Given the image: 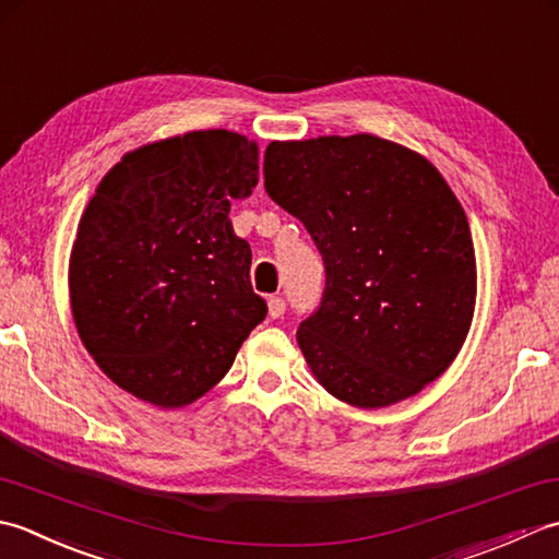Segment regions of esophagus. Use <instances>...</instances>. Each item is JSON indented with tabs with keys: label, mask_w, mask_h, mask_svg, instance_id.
<instances>
[{
	"label": "esophagus",
	"mask_w": 559,
	"mask_h": 559,
	"mask_svg": "<svg viewBox=\"0 0 559 559\" xmlns=\"http://www.w3.org/2000/svg\"><path fill=\"white\" fill-rule=\"evenodd\" d=\"M284 309H287V304H284L282 296H267V313H270V318L284 316Z\"/></svg>",
	"instance_id": "esophagus-1"
}]
</instances>
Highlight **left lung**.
Wrapping results in <instances>:
<instances>
[{
  "instance_id": "obj_1",
  "label": "left lung",
  "mask_w": 559,
  "mask_h": 559,
  "mask_svg": "<svg viewBox=\"0 0 559 559\" xmlns=\"http://www.w3.org/2000/svg\"><path fill=\"white\" fill-rule=\"evenodd\" d=\"M263 170L325 263L323 301L296 333L316 381L364 409L437 381L477 296L468 216L437 166L361 132L270 142Z\"/></svg>"
}]
</instances>
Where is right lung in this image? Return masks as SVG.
Returning <instances> with one entry per match:
<instances>
[{"mask_svg": "<svg viewBox=\"0 0 559 559\" xmlns=\"http://www.w3.org/2000/svg\"><path fill=\"white\" fill-rule=\"evenodd\" d=\"M258 183V142L195 130L136 146L96 186L70 255L76 333L144 403H195L267 313L229 210Z\"/></svg>", "mask_w": 559, "mask_h": 559, "instance_id": "add662e5", "label": "right lung"}]
</instances>
